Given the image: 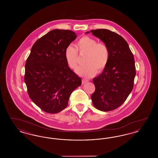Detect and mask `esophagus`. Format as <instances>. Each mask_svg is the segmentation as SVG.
Wrapping results in <instances>:
<instances>
[{
    "label": "esophagus",
    "mask_w": 158,
    "mask_h": 158,
    "mask_svg": "<svg viewBox=\"0 0 158 158\" xmlns=\"http://www.w3.org/2000/svg\"><path fill=\"white\" fill-rule=\"evenodd\" d=\"M82 84H85V83H86L88 82V81L86 80V79H82Z\"/></svg>",
    "instance_id": "34e87169"
}]
</instances>
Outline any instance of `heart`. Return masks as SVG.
<instances>
[{
	"instance_id": "1",
	"label": "heart",
	"mask_w": 158,
	"mask_h": 158,
	"mask_svg": "<svg viewBox=\"0 0 158 158\" xmlns=\"http://www.w3.org/2000/svg\"><path fill=\"white\" fill-rule=\"evenodd\" d=\"M75 47L69 45L64 50V59L69 68L73 70L77 68L79 53L80 56L85 55L83 60L85 64L77 70L79 75L89 77L95 75L97 71L99 73L104 70L110 59L109 48L105 43L83 36L76 41Z\"/></svg>"
}]
</instances>
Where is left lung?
<instances>
[{
  "label": "left lung",
  "mask_w": 158,
  "mask_h": 158,
  "mask_svg": "<svg viewBox=\"0 0 158 158\" xmlns=\"http://www.w3.org/2000/svg\"><path fill=\"white\" fill-rule=\"evenodd\" d=\"M90 32L105 43L110 50L106 68L93 79L95 90L91 99L99 110L113 111L125 102L133 88L136 74L134 56L126 41L118 34L106 29Z\"/></svg>",
  "instance_id": "1"
}]
</instances>
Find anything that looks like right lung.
Listing matches in <instances>:
<instances>
[{"mask_svg": "<svg viewBox=\"0 0 158 158\" xmlns=\"http://www.w3.org/2000/svg\"><path fill=\"white\" fill-rule=\"evenodd\" d=\"M73 31L53 30L36 41L25 66L24 81L31 99L43 111L64 110L81 79L68 66L64 50L75 40Z\"/></svg>", "mask_w": 158, "mask_h": 158, "instance_id": "1", "label": "right lung"}]
</instances>
